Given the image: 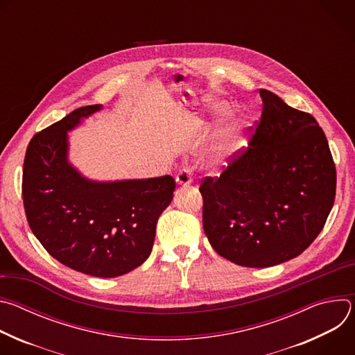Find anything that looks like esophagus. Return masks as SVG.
Wrapping results in <instances>:
<instances>
[{
	"mask_svg": "<svg viewBox=\"0 0 355 355\" xmlns=\"http://www.w3.org/2000/svg\"><path fill=\"white\" fill-rule=\"evenodd\" d=\"M175 181H177V184L181 185V187L189 185V184L192 182V170H189V168H182V170L177 174Z\"/></svg>",
	"mask_w": 355,
	"mask_h": 355,
	"instance_id": "esophagus-1",
	"label": "esophagus"
}]
</instances>
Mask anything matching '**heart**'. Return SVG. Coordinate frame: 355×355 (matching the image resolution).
<instances>
[{"mask_svg": "<svg viewBox=\"0 0 355 355\" xmlns=\"http://www.w3.org/2000/svg\"><path fill=\"white\" fill-rule=\"evenodd\" d=\"M212 111L216 114V115H226L229 111H230V105L226 104V103H220V101H215V103H212ZM248 128V121L241 118L236 126L233 128V132L230 135L229 139H226L216 150L215 153L211 156L209 159V167L211 168H216V167H220L226 159V155L232 153V151L236 150V147H239V144L241 143V139H243V130Z\"/></svg>", "mask_w": 355, "mask_h": 355, "instance_id": "heart-1", "label": "heart"}]
</instances>
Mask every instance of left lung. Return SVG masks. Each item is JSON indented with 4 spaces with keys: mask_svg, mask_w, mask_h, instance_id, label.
<instances>
[{
    "mask_svg": "<svg viewBox=\"0 0 355 355\" xmlns=\"http://www.w3.org/2000/svg\"><path fill=\"white\" fill-rule=\"evenodd\" d=\"M250 147L219 178L199 187L202 222L219 256L251 268L297 257L322 232L336 196L327 139L306 112L261 89Z\"/></svg>",
    "mask_w": 355,
    "mask_h": 355,
    "instance_id": "obj_1",
    "label": "left lung"
}]
</instances>
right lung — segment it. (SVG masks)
<instances>
[{
    "instance_id": "add662e5",
    "label": "right lung",
    "mask_w": 355,
    "mask_h": 355,
    "mask_svg": "<svg viewBox=\"0 0 355 355\" xmlns=\"http://www.w3.org/2000/svg\"><path fill=\"white\" fill-rule=\"evenodd\" d=\"M103 105L78 108L32 137L24 162L28 223L47 250L78 272L115 278L150 256L156 225L171 204V175L95 181L69 160V132Z\"/></svg>"
}]
</instances>
